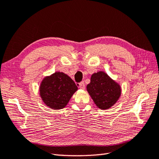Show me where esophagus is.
Here are the masks:
<instances>
[{
	"mask_svg": "<svg viewBox=\"0 0 159 159\" xmlns=\"http://www.w3.org/2000/svg\"><path fill=\"white\" fill-rule=\"evenodd\" d=\"M78 87L80 88V89H85V84H84V82H82L78 84Z\"/></svg>",
	"mask_w": 159,
	"mask_h": 159,
	"instance_id": "1",
	"label": "esophagus"
}]
</instances>
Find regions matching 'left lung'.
I'll list each match as a JSON object with an SVG mask.
<instances>
[{
    "label": "left lung",
    "instance_id": "left-lung-1",
    "mask_svg": "<svg viewBox=\"0 0 159 159\" xmlns=\"http://www.w3.org/2000/svg\"><path fill=\"white\" fill-rule=\"evenodd\" d=\"M86 89L95 105L101 109L112 107L121 95L120 84L104 71L93 73Z\"/></svg>",
    "mask_w": 159,
    "mask_h": 159
}]
</instances>
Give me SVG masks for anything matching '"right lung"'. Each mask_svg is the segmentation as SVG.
Returning <instances> with one entry per match:
<instances>
[{"label":"right lung","mask_w":159,"mask_h":159,"mask_svg":"<svg viewBox=\"0 0 159 159\" xmlns=\"http://www.w3.org/2000/svg\"><path fill=\"white\" fill-rule=\"evenodd\" d=\"M77 89L76 84L69 75L56 71L42 80L39 94L48 107L56 110L65 107Z\"/></svg>","instance_id":"add662e5"}]
</instances>
